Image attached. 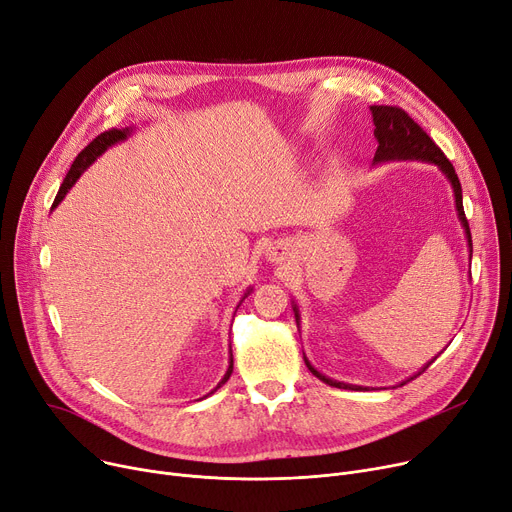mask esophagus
I'll use <instances>...</instances> for the list:
<instances>
[{
  "label": "esophagus",
  "instance_id": "1",
  "mask_svg": "<svg viewBox=\"0 0 512 512\" xmlns=\"http://www.w3.org/2000/svg\"><path fill=\"white\" fill-rule=\"evenodd\" d=\"M268 258H270V262L283 264V262L289 258V248H287V246H275L273 250L268 252Z\"/></svg>",
  "mask_w": 512,
  "mask_h": 512
}]
</instances>
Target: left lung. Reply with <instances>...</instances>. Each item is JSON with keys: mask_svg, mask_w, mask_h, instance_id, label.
<instances>
[{"mask_svg": "<svg viewBox=\"0 0 512 512\" xmlns=\"http://www.w3.org/2000/svg\"><path fill=\"white\" fill-rule=\"evenodd\" d=\"M372 111V122H374V138L378 142V148L372 159V167L376 165H384V163H395V161H419V163H430L436 165L438 171L446 177V182L453 188L455 194V206H457V217L459 223L463 227L465 239H467V250H469V260L473 254V246H471V231H469V223L465 219V210H463V190H461V182L455 173V167L450 165V161L444 157L442 150L434 144V140L419 128L413 119L399 107H386V105H374L370 107ZM291 308L295 314V322H297V330L299 324H302V314H299V306L295 304V299H291ZM440 355V353H438ZM436 355V357H438ZM434 357V359H436ZM432 359V362H434ZM304 362L308 366V370L320 378L322 382H326L328 386L335 388H345V390H368L370 386H357V384H349V382H339L335 378H328L322 372H318L310 359L304 355ZM432 362L424 364L422 368L417 370V374L409 376L407 380L399 382L397 386H403L405 382L413 380L415 376L422 374Z\"/></svg>", "mask_w": 512, "mask_h": 512, "instance_id": "obj_1", "label": "left lung"}]
</instances>
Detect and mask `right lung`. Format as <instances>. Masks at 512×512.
Masks as SVG:
<instances>
[{"label": "right lung", "mask_w": 512, "mask_h": 512, "mask_svg": "<svg viewBox=\"0 0 512 512\" xmlns=\"http://www.w3.org/2000/svg\"><path fill=\"white\" fill-rule=\"evenodd\" d=\"M134 132H136V128H134V126H130V128H122V130H109V132H103L101 136H97L93 142H90V144L82 150V153L76 157V161L72 163V167H70V171H68V175H66V179H64V184L59 186V192H57V196H55V202H53L51 210H53V208H57L59 204H62V200H64V198H66V194L74 188V184L78 182L80 175H82L90 165H93V163H95V161L105 153L107 148H111V146H115V144H119V142H126L130 136H134ZM252 291H254V287H248V289L244 291V295H242V299H239V304L235 306V310H237L239 306H242V302H244V299H246ZM231 372H233V353H231V349H229V366H227L225 376L221 378V382H219L213 390H210L208 395L200 397V401H202V399H206V397H210L213 393H217V390H219V388L229 380Z\"/></svg>", "instance_id": "right-lung-1"}]
</instances>
